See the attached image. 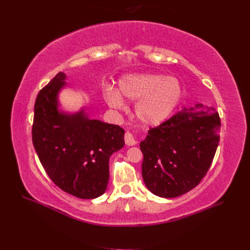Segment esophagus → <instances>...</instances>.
Returning a JSON list of instances; mask_svg holds the SVG:
<instances>
[{"instance_id": "1", "label": "esophagus", "mask_w": 250, "mask_h": 250, "mask_svg": "<svg viewBox=\"0 0 250 250\" xmlns=\"http://www.w3.org/2000/svg\"><path fill=\"white\" fill-rule=\"evenodd\" d=\"M124 140H125V144H126L127 146H133V145H135V144H137V140L134 139L133 134L131 132H129V131H127L125 133Z\"/></svg>"}]
</instances>
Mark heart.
I'll return each mask as SVG.
<instances>
[{
    "label": "heart",
    "mask_w": 250,
    "mask_h": 250,
    "mask_svg": "<svg viewBox=\"0 0 250 250\" xmlns=\"http://www.w3.org/2000/svg\"><path fill=\"white\" fill-rule=\"evenodd\" d=\"M184 90L178 79L156 73L126 75L119 81V92L105 90V101L111 108L124 106L123 97L135 101V115L143 124L156 126L168 120L183 99Z\"/></svg>",
    "instance_id": "1"
}]
</instances>
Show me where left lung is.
Returning a JSON list of instances; mask_svg holds the SVG:
<instances>
[{"instance_id":"left-lung-1","label":"left lung","mask_w":250,"mask_h":250,"mask_svg":"<svg viewBox=\"0 0 250 250\" xmlns=\"http://www.w3.org/2000/svg\"><path fill=\"white\" fill-rule=\"evenodd\" d=\"M220 127L216 109L197 104L149 129L140 144L142 175L148 190L174 198L199 185L214 160Z\"/></svg>"}]
</instances>
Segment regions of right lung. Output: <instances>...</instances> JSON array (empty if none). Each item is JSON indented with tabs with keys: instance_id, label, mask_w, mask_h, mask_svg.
I'll list each match as a JSON object with an SVG mask.
<instances>
[{
	"instance_id": "obj_1",
	"label": "right lung",
	"mask_w": 250,
	"mask_h": 250,
	"mask_svg": "<svg viewBox=\"0 0 250 250\" xmlns=\"http://www.w3.org/2000/svg\"><path fill=\"white\" fill-rule=\"evenodd\" d=\"M59 72L36 97L33 146L48 176L59 188L82 199L99 197L108 185L109 157L124 146L119 125L92 120L84 109H58V93L65 86Z\"/></svg>"
}]
</instances>
